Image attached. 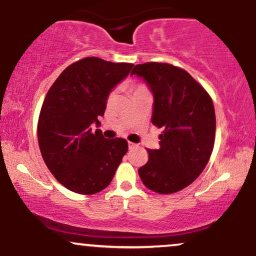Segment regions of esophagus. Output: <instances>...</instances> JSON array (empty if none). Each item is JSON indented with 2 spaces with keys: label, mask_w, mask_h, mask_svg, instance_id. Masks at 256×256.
Here are the masks:
<instances>
[{
  "label": "esophagus",
  "mask_w": 256,
  "mask_h": 256,
  "mask_svg": "<svg viewBox=\"0 0 256 256\" xmlns=\"http://www.w3.org/2000/svg\"><path fill=\"white\" fill-rule=\"evenodd\" d=\"M128 149H130V150H131V149H134L137 146L136 143H132V142H128Z\"/></svg>",
  "instance_id": "esophagus-1"
}]
</instances>
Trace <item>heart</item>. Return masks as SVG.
<instances>
[{"mask_svg": "<svg viewBox=\"0 0 256 256\" xmlns=\"http://www.w3.org/2000/svg\"><path fill=\"white\" fill-rule=\"evenodd\" d=\"M144 89H146L144 86H140V85H138V86L134 88V92H137V91H142V90H144ZM113 98H114V94H110V95L108 96V102L113 101Z\"/></svg>", "mask_w": 256, "mask_h": 256, "instance_id": "heart-1", "label": "heart"}]
</instances>
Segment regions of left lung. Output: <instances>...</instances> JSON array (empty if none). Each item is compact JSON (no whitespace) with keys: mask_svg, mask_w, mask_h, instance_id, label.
<instances>
[{"mask_svg":"<svg viewBox=\"0 0 256 256\" xmlns=\"http://www.w3.org/2000/svg\"><path fill=\"white\" fill-rule=\"evenodd\" d=\"M131 74L152 91V122L162 128L160 148L148 149L138 170L148 189L172 194L190 185L204 171L214 146L216 113L212 98L184 70L168 64H136Z\"/></svg>","mask_w":256,"mask_h":256,"instance_id":"8db88e82","label":"left lung"}]
</instances>
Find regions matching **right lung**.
Here are the masks:
<instances>
[{
    "mask_svg": "<svg viewBox=\"0 0 256 256\" xmlns=\"http://www.w3.org/2000/svg\"><path fill=\"white\" fill-rule=\"evenodd\" d=\"M134 64L85 58L58 76L44 98L38 144L49 171L73 192L92 195L107 188L128 152L124 138L91 131L104 114L110 91Z\"/></svg>",
    "mask_w": 256,
    "mask_h": 256,
    "instance_id": "obj_1",
    "label": "right lung"
}]
</instances>
